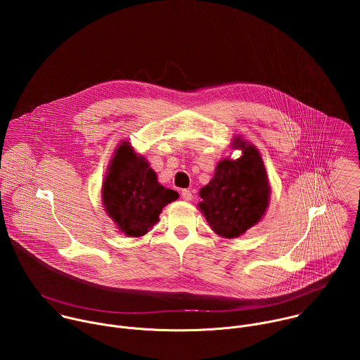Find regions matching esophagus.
Instances as JSON below:
<instances>
[{
    "label": "esophagus",
    "mask_w": 360,
    "mask_h": 360,
    "mask_svg": "<svg viewBox=\"0 0 360 360\" xmlns=\"http://www.w3.org/2000/svg\"><path fill=\"white\" fill-rule=\"evenodd\" d=\"M181 196H182V199H184V200H186V202L192 200V192H191L189 189H182Z\"/></svg>",
    "instance_id": "obj_1"
}]
</instances>
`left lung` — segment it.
Here are the masks:
<instances>
[{
  "label": "left lung",
  "instance_id": "left-lung-1",
  "mask_svg": "<svg viewBox=\"0 0 360 360\" xmlns=\"http://www.w3.org/2000/svg\"><path fill=\"white\" fill-rule=\"evenodd\" d=\"M232 149H240L242 155L217 164L214 178L199 191L202 200L198 203L212 231L226 239L259 224L271 199L269 178L258 148L235 136Z\"/></svg>",
  "mask_w": 360,
  "mask_h": 360
}]
</instances>
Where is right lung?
Listing matches in <instances>:
<instances>
[{
    "label": "right lung",
    "mask_w": 360,
    "mask_h": 360,
    "mask_svg": "<svg viewBox=\"0 0 360 360\" xmlns=\"http://www.w3.org/2000/svg\"><path fill=\"white\" fill-rule=\"evenodd\" d=\"M101 193L107 215L131 238L149 232L160 221L162 208L179 196L158 182L155 171L128 141L117 146Z\"/></svg>",
    "instance_id": "add662e5"
}]
</instances>
